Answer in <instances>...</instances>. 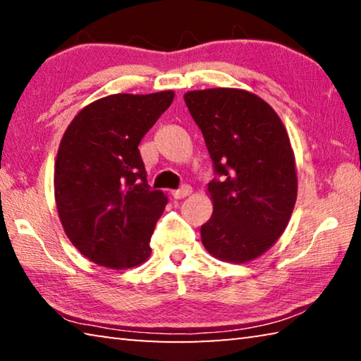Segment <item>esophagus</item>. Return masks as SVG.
Here are the masks:
<instances>
[{
  "mask_svg": "<svg viewBox=\"0 0 361 361\" xmlns=\"http://www.w3.org/2000/svg\"><path fill=\"white\" fill-rule=\"evenodd\" d=\"M191 194H192V188L188 186V185H183L181 188L172 191V197L173 199H185V197H188V195H191Z\"/></svg>",
  "mask_w": 361,
  "mask_h": 361,
  "instance_id": "1",
  "label": "esophagus"
}]
</instances>
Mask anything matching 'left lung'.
Returning <instances> with one entry per match:
<instances>
[{
    "label": "left lung",
    "instance_id": "8db88e82",
    "mask_svg": "<svg viewBox=\"0 0 361 361\" xmlns=\"http://www.w3.org/2000/svg\"><path fill=\"white\" fill-rule=\"evenodd\" d=\"M202 130L216 178L209 183L213 215L200 228L207 252L226 262H248L267 252L295 209V152L279 114L242 89L185 94Z\"/></svg>",
    "mask_w": 361,
    "mask_h": 361
}]
</instances>
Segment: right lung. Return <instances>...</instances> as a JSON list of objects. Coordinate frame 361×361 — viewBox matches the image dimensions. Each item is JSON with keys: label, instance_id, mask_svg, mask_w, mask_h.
<instances>
[{"label": "right lung", "instance_id": "obj_1", "mask_svg": "<svg viewBox=\"0 0 361 361\" xmlns=\"http://www.w3.org/2000/svg\"><path fill=\"white\" fill-rule=\"evenodd\" d=\"M173 90L103 97L82 108L59 146L54 192L65 234L85 258L109 269L137 267L167 195L151 191L138 145Z\"/></svg>", "mask_w": 361, "mask_h": 361}]
</instances>
